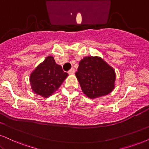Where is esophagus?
<instances>
[{"instance_id": "34e87169", "label": "esophagus", "mask_w": 149, "mask_h": 149, "mask_svg": "<svg viewBox=\"0 0 149 149\" xmlns=\"http://www.w3.org/2000/svg\"><path fill=\"white\" fill-rule=\"evenodd\" d=\"M75 71H75V69H73V68H72V69H71L70 70L68 71V73H69V74H74Z\"/></svg>"}]
</instances>
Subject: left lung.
<instances>
[{
    "instance_id": "1",
    "label": "left lung",
    "mask_w": 149,
    "mask_h": 149,
    "mask_svg": "<svg viewBox=\"0 0 149 149\" xmlns=\"http://www.w3.org/2000/svg\"><path fill=\"white\" fill-rule=\"evenodd\" d=\"M76 76L83 93L91 99L108 95L116 85L114 69L99 56L82 58Z\"/></svg>"
}]
</instances>
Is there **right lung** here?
Listing matches in <instances>:
<instances>
[{
    "label": "right lung",
    "mask_w": 149,
    "mask_h": 149,
    "mask_svg": "<svg viewBox=\"0 0 149 149\" xmlns=\"http://www.w3.org/2000/svg\"><path fill=\"white\" fill-rule=\"evenodd\" d=\"M68 76L61 65L56 63L53 56H48L31 73V90L43 97H49L63 84Z\"/></svg>",
    "instance_id": "right-lung-1"
}]
</instances>
